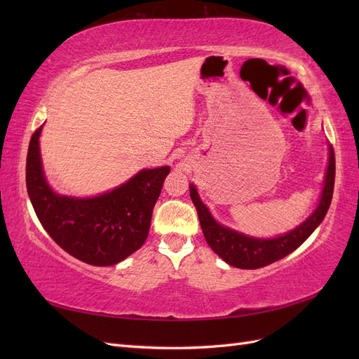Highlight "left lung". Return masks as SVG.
Wrapping results in <instances>:
<instances>
[{
    "mask_svg": "<svg viewBox=\"0 0 359 359\" xmlns=\"http://www.w3.org/2000/svg\"><path fill=\"white\" fill-rule=\"evenodd\" d=\"M334 180H335V156L332 147L330 148V161L327 175H325V186L322 190L320 202L318 208L301 223L297 229H293L285 235L273 238V240H260V238H252L244 233L229 229L217 223L208 208L202 203L198 190L190 186V198L196 206L201 227L206 243L214 250V253L219 255L226 264L241 269H256L262 268L276 260L283 259L293 250H297L313 231L322 223L332 199L334 191Z\"/></svg>",
    "mask_w": 359,
    "mask_h": 359,
    "instance_id": "8db88e82",
    "label": "left lung"
}]
</instances>
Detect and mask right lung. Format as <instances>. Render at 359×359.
Wrapping results in <instances>:
<instances>
[{
  "instance_id": "1",
  "label": "right lung",
  "mask_w": 359,
  "mask_h": 359,
  "mask_svg": "<svg viewBox=\"0 0 359 359\" xmlns=\"http://www.w3.org/2000/svg\"><path fill=\"white\" fill-rule=\"evenodd\" d=\"M39 127L27 156V190L41 226L62 250L94 266L121 262L144 245L169 166L144 169L123 186L95 198L52 191L41 168Z\"/></svg>"
}]
</instances>
